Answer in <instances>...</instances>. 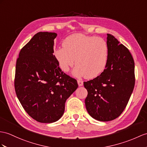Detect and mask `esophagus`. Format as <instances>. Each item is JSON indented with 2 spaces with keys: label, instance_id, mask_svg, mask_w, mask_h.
Wrapping results in <instances>:
<instances>
[{
  "label": "esophagus",
  "instance_id": "1",
  "mask_svg": "<svg viewBox=\"0 0 147 147\" xmlns=\"http://www.w3.org/2000/svg\"><path fill=\"white\" fill-rule=\"evenodd\" d=\"M77 83H78V86H79V87H80V86H82L84 85V82L82 80H78Z\"/></svg>",
  "mask_w": 147,
  "mask_h": 147
}]
</instances>
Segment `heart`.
<instances>
[{
	"label": "heart",
	"mask_w": 147,
	"mask_h": 147,
	"mask_svg": "<svg viewBox=\"0 0 147 147\" xmlns=\"http://www.w3.org/2000/svg\"><path fill=\"white\" fill-rule=\"evenodd\" d=\"M62 48L54 55L63 71H68L75 63L72 74L76 77L94 78L105 70L109 60V45L104 39L92 35L76 34L67 37Z\"/></svg>",
	"instance_id": "obj_1"
}]
</instances>
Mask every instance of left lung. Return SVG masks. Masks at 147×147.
<instances>
[{
    "mask_svg": "<svg viewBox=\"0 0 147 147\" xmlns=\"http://www.w3.org/2000/svg\"><path fill=\"white\" fill-rule=\"evenodd\" d=\"M109 60L105 70L93 80L84 82L88 95V113L95 120H113L126 107L135 86V63L128 49L107 34Z\"/></svg>",
    "mask_w": 147,
    "mask_h": 147,
    "instance_id": "1",
    "label": "left lung"
}]
</instances>
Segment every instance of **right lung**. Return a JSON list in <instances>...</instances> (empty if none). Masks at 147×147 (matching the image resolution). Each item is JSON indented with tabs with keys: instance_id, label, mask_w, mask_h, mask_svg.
Returning a JSON list of instances; mask_svg holds the SVG:
<instances>
[{
	"instance_id": "right-lung-1",
	"label": "right lung",
	"mask_w": 147,
	"mask_h": 147,
	"mask_svg": "<svg viewBox=\"0 0 147 147\" xmlns=\"http://www.w3.org/2000/svg\"><path fill=\"white\" fill-rule=\"evenodd\" d=\"M54 32H40L21 49L16 67L14 87L26 112L40 123L62 117L67 99L78 87L63 73L53 53Z\"/></svg>"
}]
</instances>
